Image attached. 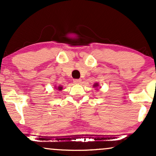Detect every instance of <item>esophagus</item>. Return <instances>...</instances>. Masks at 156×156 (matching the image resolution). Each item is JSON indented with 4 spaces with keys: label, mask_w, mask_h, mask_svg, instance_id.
<instances>
[{
    "label": "esophagus",
    "mask_w": 156,
    "mask_h": 156,
    "mask_svg": "<svg viewBox=\"0 0 156 156\" xmlns=\"http://www.w3.org/2000/svg\"><path fill=\"white\" fill-rule=\"evenodd\" d=\"M81 82V80L80 79H74L73 80V83H76V84H78Z\"/></svg>",
    "instance_id": "1"
}]
</instances>
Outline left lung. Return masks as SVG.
I'll use <instances>...</instances> for the list:
<instances>
[{"mask_svg": "<svg viewBox=\"0 0 156 156\" xmlns=\"http://www.w3.org/2000/svg\"><path fill=\"white\" fill-rule=\"evenodd\" d=\"M96 86H98V83H96L95 84H94V87H96Z\"/></svg>", "mask_w": 156, "mask_h": 156, "instance_id": "8db88e82", "label": "left lung"}]
</instances>
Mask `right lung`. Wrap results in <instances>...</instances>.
Listing matches in <instances>:
<instances>
[{"label":"right lung","instance_id":"1","mask_svg":"<svg viewBox=\"0 0 156 156\" xmlns=\"http://www.w3.org/2000/svg\"><path fill=\"white\" fill-rule=\"evenodd\" d=\"M62 89H63V88H62V87H58V90H62Z\"/></svg>","mask_w":156,"mask_h":156}]
</instances>
